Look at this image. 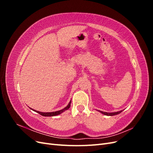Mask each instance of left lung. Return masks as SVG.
<instances>
[{"mask_svg": "<svg viewBox=\"0 0 153 153\" xmlns=\"http://www.w3.org/2000/svg\"><path fill=\"white\" fill-rule=\"evenodd\" d=\"M99 111V112H100L101 114H103L105 115H110V116H112V115H117L120 113H121L123 111L121 110L119 111V112H111V113H109V112H103V111H100V110H98Z\"/></svg>", "mask_w": 153, "mask_h": 153, "instance_id": "1", "label": "left lung"}]
</instances>
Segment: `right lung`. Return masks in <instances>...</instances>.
<instances>
[{
  "mask_svg": "<svg viewBox=\"0 0 153 153\" xmlns=\"http://www.w3.org/2000/svg\"><path fill=\"white\" fill-rule=\"evenodd\" d=\"M71 101H69V103H68V105L64 108H63V109H62V110H61L56 111V112H39V111L34 110L32 109V108H30L32 109V110L35 111L36 112L39 114L41 115H43V116H45V117H52V116H55V115H57L61 114V113H62L63 112H64V111H65V110H68V109L69 108V107H70V106H71Z\"/></svg>",
  "mask_w": 153,
  "mask_h": 153,
  "instance_id": "add662e5",
  "label": "right lung"
}]
</instances>
